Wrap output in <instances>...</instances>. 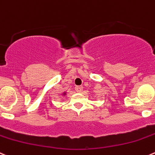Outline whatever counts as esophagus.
Instances as JSON below:
<instances>
[{"label": "esophagus", "mask_w": 155, "mask_h": 155, "mask_svg": "<svg viewBox=\"0 0 155 155\" xmlns=\"http://www.w3.org/2000/svg\"><path fill=\"white\" fill-rule=\"evenodd\" d=\"M75 89H76V91H77V92H81V91L83 90V86H82V85H79V86H76V88H75Z\"/></svg>", "instance_id": "34e87169"}]
</instances>
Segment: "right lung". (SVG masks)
<instances>
[{
  "label": "right lung",
  "instance_id": "add662e5",
  "mask_svg": "<svg viewBox=\"0 0 155 155\" xmlns=\"http://www.w3.org/2000/svg\"><path fill=\"white\" fill-rule=\"evenodd\" d=\"M64 94H66V92H64Z\"/></svg>",
  "mask_w": 155,
  "mask_h": 155
}]
</instances>
